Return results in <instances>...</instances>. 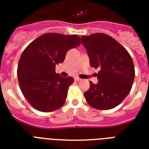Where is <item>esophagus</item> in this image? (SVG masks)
<instances>
[{
    "mask_svg": "<svg viewBox=\"0 0 149 149\" xmlns=\"http://www.w3.org/2000/svg\"><path fill=\"white\" fill-rule=\"evenodd\" d=\"M75 80L77 82H79V81H81V79H80V78H79V77H76V78H75Z\"/></svg>",
    "mask_w": 149,
    "mask_h": 149,
    "instance_id": "obj_1",
    "label": "esophagus"
}]
</instances>
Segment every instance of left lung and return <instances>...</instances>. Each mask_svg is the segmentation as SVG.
I'll return each mask as SVG.
<instances>
[{
  "instance_id": "left-lung-1",
  "label": "left lung",
  "mask_w": 149,
  "mask_h": 149,
  "mask_svg": "<svg viewBox=\"0 0 149 149\" xmlns=\"http://www.w3.org/2000/svg\"><path fill=\"white\" fill-rule=\"evenodd\" d=\"M83 45L90 57L91 66L100 71L97 84L90 82L84 93L90 106L98 110H109L121 103L132 90L134 65L132 56L124 46L111 36L104 33L82 36Z\"/></svg>"
}]
</instances>
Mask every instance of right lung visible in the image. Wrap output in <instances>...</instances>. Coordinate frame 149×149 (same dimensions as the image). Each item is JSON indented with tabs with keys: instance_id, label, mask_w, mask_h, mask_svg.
Here are the masks:
<instances>
[{
	"instance_id": "obj_1",
	"label": "right lung",
	"mask_w": 149,
	"mask_h": 149,
	"mask_svg": "<svg viewBox=\"0 0 149 149\" xmlns=\"http://www.w3.org/2000/svg\"><path fill=\"white\" fill-rule=\"evenodd\" d=\"M81 43L77 35L45 33L35 39L23 51L17 65L20 89L30 105L42 112H51L63 106L69 86L74 82L56 73V65L65 54Z\"/></svg>"
}]
</instances>
